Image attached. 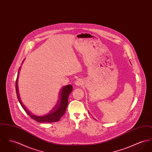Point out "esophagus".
Segmentation results:
<instances>
[{
    "mask_svg": "<svg viewBox=\"0 0 152 152\" xmlns=\"http://www.w3.org/2000/svg\"><path fill=\"white\" fill-rule=\"evenodd\" d=\"M75 86H76V87H80V86L81 85V80H76V82H75Z\"/></svg>",
    "mask_w": 152,
    "mask_h": 152,
    "instance_id": "obj_1",
    "label": "esophagus"
}]
</instances>
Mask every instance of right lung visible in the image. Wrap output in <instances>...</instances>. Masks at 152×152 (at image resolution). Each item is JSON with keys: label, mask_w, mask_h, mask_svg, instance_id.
I'll return each instance as SVG.
<instances>
[{"label": "right lung", "mask_w": 152, "mask_h": 152, "mask_svg": "<svg viewBox=\"0 0 152 152\" xmlns=\"http://www.w3.org/2000/svg\"><path fill=\"white\" fill-rule=\"evenodd\" d=\"M23 61V63L24 61ZM21 66H20L18 72V76L16 80V92L18 97V99L19 101L20 105H22V108L25 110V112L31 117L32 119L36 121L39 123H53V122H57L58 121L60 118L63 116L65 113L66 109L67 108L68 104V97L69 95L71 93L72 91V85H68L65 87H62L59 94L58 100V102L56 103V105L54 108L51 110L47 115L43 116H37L33 115L29 110H28L27 108L23 104L22 100L20 97V94L19 92L18 89V77L19 75V71L20 70Z\"/></svg>", "instance_id": "right-lung-1"}]
</instances>
